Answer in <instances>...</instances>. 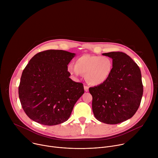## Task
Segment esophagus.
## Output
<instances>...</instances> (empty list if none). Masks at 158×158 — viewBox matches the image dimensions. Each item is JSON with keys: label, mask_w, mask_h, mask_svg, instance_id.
I'll return each instance as SVG.
<instances>
[{"label": "esophagus", "mask_w": 158, "mask_h": 158, "mask_svg": "<svg viewBox=\"0 0 158 158\" xmlns=\"http://www.w3.org/2000/svg\"><path fill=\"white\" fill-rule=\"evenodd\" d=\"M84 91L85 92H87L89 91V87L87 85H84Z\"/></svg>", "instance_id": "obj_1"}]
</instances>
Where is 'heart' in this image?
Segmentation results:
<instances>
[{
	"label": "heart",
	"mask_w": 158,
	"mask_h": 158,
	"mask_svg": "<svg viewBox=\"0 0 158 158\" xmlns=\"http://www.w3.org/2000/svg\"><path fill=\"white\" fill-rule=\"evenodd\" d=\"M113 61L107 56L85 54L76 60L75 65L67 66L68 72L75 76L84 74L87 82L97 85L105 82L111 75Z\"/></svg>",
	"instance_id": "obj_1"
}]
</instances>
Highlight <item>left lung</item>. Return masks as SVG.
<instances>
[{
	"instance_id": "8db88e82",
	"label": "left lung",
	"mask_w": 158,
	"mask_h": 158,
	"mask_svg": "<svg viewBox=\"0 0 158 158\" xmlns=\"http://www.w3.org/2000/svg\"><path fill=\"white\" fill-rule=\"evenodd\" d=\"M102 55L112 59L113 69L105 82L89 89L93 111L100 122L119 124L132 118L140 106L143 94L141 73L137 64L124 52Z\"/></svg>"
}]
</instances>
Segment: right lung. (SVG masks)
<instances>
[{"mask_svg": "<svg viewBox=\"0 0 158 158\" xmlns=\"http://www.w3.org/2000/svg\"><path fill=\"white\" fill-rule=\"evenodd\" d=\"M75 54L47 50L35 54L22 72L19 97L27 116L39 124L53 126L69 119L84 94L83 84L69 78L67 71Z\"/></svg>", "mask_w": 158, "mask_h": 158, "instance_id": "right-lung-1", "label": "right lung"}]
</instances>
